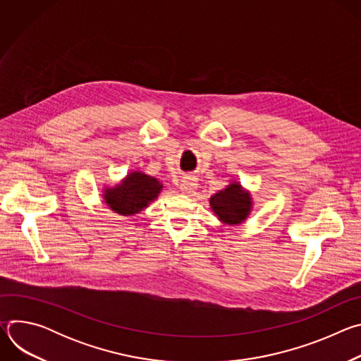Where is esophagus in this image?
Masks as SVG:
<instances>
[{
    "label": "esophagus",
    "instance_id": "esophagus-1",
    "mask_svg": "<svg viewBox=\"0 0 361 361\" xmlns=\"http://www.w3.org/2000/svg\"><path fill=\"white\" fill-rule=\"evenodd\" d=\"M195 187H197V184H195V181H194L192 178H185V180H183L181 184H180V190H181L184 194L192 192V191L195 190Z\"/></svg>",
    "mask_w": 361,
    "mask_h": 361
}]
</instances>
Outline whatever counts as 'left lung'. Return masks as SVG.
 Here are the masks:
<instances>
[{
    "label": "left lung",
    "instance_id": "obj_1",
    "mask_svg": "<svg viewBox=\"0 0 361 361\" xmlns=\"http://www.w3.org/2000/svg\"><path fill=\"white\" fill-rule=\"evenodd\" d=\"M250 194L243 191L238 184H230L210 198V205L223 223L238 224L250 213Z\"/></svg>",
    "mask_w": 361,
    "mask_h": 361
}]
</instances>
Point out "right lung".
Returning <instances> with one entry per match:
<instances>
[{
  "label": "right lung",
  "instance_id": "1",
  "mask_svg": "<svg viewBox=\"0 0 361 361\" xmlns=\"http://www.w3.org/2000/svg\"><path fill=\"white\" fill-rule=\"evenodd\" d=\"M161 187L163 184L157 178L131 173L120 185L106 191V201L113 212L131 216L147 207V204L159 195Z\"/></svg>",
  "mask_w": 361,
  "mask_h": 361
}]
</instances>
